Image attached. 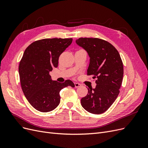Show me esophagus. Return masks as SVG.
I'll return each mask as SVG.
<instances>
[{
    "mask_svg": "<svg viewBox=\"0 0 148 148\" xmlns=\"http://www.w3.org/2000/svg\"><path fill=\"white\" fill-rule=\"evenodd\" d=\"M81 86H82V84H80V83H77V82L75 83V88H78V87H80Z\"/></svg>",
    "mask_w": 148,
    "mask_h": 148,
    "instance_id": "esophagus-1",
    "label": "esophagus"
}]
</instances>
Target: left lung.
I'll return each mask as SVG.
<instances>
[{"mask_svg": "<svg viewBox=\"0 0 148 148\" xmlns=\"http://www.w3.org/2000/svg\"><path fill=\"white\" fill-rule=\"evenodd\" d=\"M76 42L88 53L90 62L87 75L93 76L97 84L95 89H88V95L81 99L82 106L91 114H102L120 92L123 76L122 60L115 47L105 40L80 38Z\"/></svg>", "mask_w": 148, "mask_h": 148, "instance_id": "1", "label": "left lung"}]
</instances>
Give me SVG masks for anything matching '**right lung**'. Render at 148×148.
<instances>
[{
	"label": "right lung",
	"mask_w": 148,
	"mask_h": 148,
	"mask_svg": "<svg viewBox=\"0 0 148 148\" xmlns=\"http://www.w3.org/2000/svg\"><path fill=\"white\" fill-rule=\"evenodd\" d=\"M72 38L43 39L25 49L18 71L22 91L29 104L41 112L55 109L60 101V91L74 88L70 79L64 83L52 81L49 72L57 68L61 53L72 42Z\"/></svg>",
	"instance_id": "right-lung-1"
}]
</instances>
